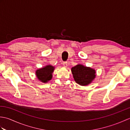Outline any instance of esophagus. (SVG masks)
<instances>
[{"instance_id": "esophagus-1", "label": "esophagus", "mask_w": 130, "mask_h": 130, "mask_svg": "<svg viewBox=\"0 0 130 130\" xmlns=\"http://www.w3.org/2000/svg\"><path fill=\"white\" fill-rule=\"evenodd\" d=\"M62 65H63V66L64 67H67V66H68V62H63V63H62Z\"/></svg>"}]
</instances>
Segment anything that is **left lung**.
<instances>
[{
    "label": "left lung",
    "mask_w": 130,
    "mask_h": 130,
    "mask_svg": "<svg viewBox=\"0 0 130 130\" xmlns=\"http://www.w3.org/2000/svg\"><path fill=\"white\" fill-rule=\"evenodd\" d=\"M74 80L82 86L89 85L96 76L95 70L89 67L78 64L71 68Z\"/></svg>",
    "instance_id": "left-lung-1"
}]
</instances>
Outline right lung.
Masks as SVG:
<instances>
[{"label": "right lung", "instance_id": "add662e5", "mask_svg": "<svg viewBox=\"0 0 130 130\" xmlns=\"http://www.w3.org/2000/svg\"><path fill=\"white\" fill-rule=\"evenodd\" d=\"M55 67L48 65L45 67L39 69L36 71V75L38 79L42 83H47L52 78V73L54 72Z\"/></svg>", "mask_w": 130, "mask_h": 130}]
</instances>
